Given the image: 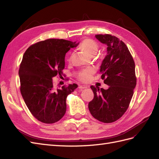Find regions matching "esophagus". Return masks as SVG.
<instances>
[{
	"mask_svg": "<svg viewBox=\"0 0 159 159\" xmlns=\"http://www.w3.org/2000/svg\"><path fill=\"white\" fill-rule=\"evenodd\" d=\"M79 88L80 89H87V86H86V85H80L79 87Z\"/></svg>",
	"mask_w": 159,
	"mask_h": 159,
	"instance_id": "34e87169",
	"label": "esophagus"
}]
</instances>
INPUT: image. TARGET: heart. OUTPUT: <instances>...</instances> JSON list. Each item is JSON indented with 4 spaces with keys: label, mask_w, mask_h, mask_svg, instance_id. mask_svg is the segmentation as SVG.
<instances>
[{
    "label": "heart",
    "mask_w": 159,
    "mask_h": 159,
    "mask_svg": "<svg viewBox=\"0 0 159 159\" xmlns=\"http://www.w3.org/2000/svg\"><path fill=\"white\" fill-rule=\"evenodd\" d=\"M79 47L81 50L87 52L89 56L93 57L97 53L99 49V45L94 40L90 39H87L83 40L80 43ZM71 58L72 57H70L69 58V61H70ZM94 72L95 69L93 67H88L86 68V69H83L79 72L78 79L80 81H82V82L87 83L90 80Z\"/></svg>",
    "instance_id": "1"
}]
</instances>
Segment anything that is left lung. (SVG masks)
<instances>
[{
  "mask_svg": "<svg viewBox=\"0 0 159 159\" xmlns=\"http://www.w3.org/2000/svg\"><path fill=\"white\" fill-rule=\"evenodd\" d=\"M107 45V54L100 72L108 89L91 86L94 98L89 103L90 114L98 120L111 123L119 119L129 108L137 84L135 65L126 45L111 34L95 35Z\"/></svg>",
  "mask_w": 159,
  "mask_h": 159,
  "instance_id": "8db88e82",
  "label": "left lung"
}]
</instances>
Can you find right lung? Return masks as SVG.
Returning <instances> with one entry per match:
<instances>
[{
	"mask_svg": "<svg viewBox=\"0 0 159 159\" xmlns=\"http://www.w3.org/2000/svg\"><path fill=\"white\" fill-rule=\"evenodd\" d=\"M78 44L64 39H47L31 45L22 57L19 70L20 93L31 114L43 123L62 119L67 96L78 87L74 83L58 88L52 81L54 77L62 76L66 53Z\"/></svg>",
	"mask_w": 159,
	"mask_h": 159,
	"instance_id": "obj_1",
	"label": "right lung"
}]
</instances>
